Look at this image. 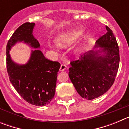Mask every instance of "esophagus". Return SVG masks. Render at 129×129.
<instances>
[{
    "instance_id": "1",
    "label": "esophagus",
    "mask_w": 129,
    "mask_h": 129,
    "mask_svg": "<svg viewBox=\"0 0 129 129\" xmlns=\"http://www.w3.org/2000/svg\"><path fill=\"white\" fill-rule=\"evenodd\" d=\"M67 65L66 64H62L61 65V67H60V69H59V70L60 71H64V70H65L66 68H67Z\"/></svg>"
}]
</instances>
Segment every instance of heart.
<instances>
[{
	"instance_id": "obj_1",
	"label": "heart",
	"mask_w": 129,
	"mask_h": 129,
	"mask_svg": "<svg viewBox=\"0 0 129 129\" xmlns=\"http://www.w3.org/2000/svg\"><path fill=\"white\" fill-rule=\"evenodd\" d=\"M83 31L72 30L59 35L55 39L57 44L61 47H65L77 39L82 35Z\"/></svg>"
}]
</instances>
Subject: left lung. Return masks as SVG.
I'll use <instances>...</instances> for the list:
<instances>
[{"mask_svg":"<svg viewBox=\"0 0 129 129\" xmlns=\"http://www.w3.org/2000/svg\"><path fill=\"white\" fill-rule=\"evenodd\" d=\"M107 33L96 41L95 48L70 62L68 76L76 91L86 100L101 96L113 85L119 64V46L112 31L106 26Z\"/></svg>","mask_w":129,"mask_h":129,"instance_id":"left-lung-1","label":"left lung"}]
</instances>
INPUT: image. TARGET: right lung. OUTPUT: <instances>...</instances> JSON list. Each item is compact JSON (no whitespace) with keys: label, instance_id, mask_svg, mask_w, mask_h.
Listing matches in <instances>:
<instances>
[{"label":"right lung","instance_id":"1","mask_svg":"<svg viewBox=\"0 0 129 129\" xmlns=\"http://www.w3.org/2000/svg\"><path fill=\"white\" fill-rule=\"evenodd\" d=\"M35 23L26 22L11 35L6 46V68L11 83L24 100L36 106L48 105L55 92L57 77L61 64L46 59L33 35ZM24 41L36 49L26 65H18L11 59L9 51L17 42Z\"/></svg>","mask_w":129,"mask_h":129}]
</instances>
